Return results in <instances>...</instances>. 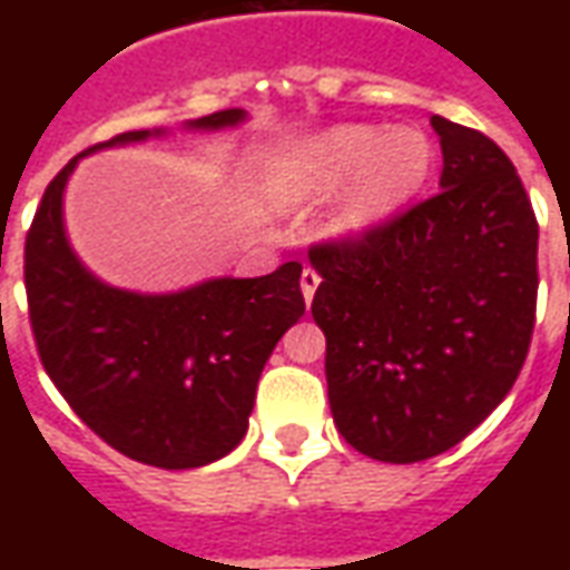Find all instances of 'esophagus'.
<instances>
[{
  "instance_id": "34e87169",
  "label": "esophagus",
  "mask_w": 570,
  "mask_h": 570,
  "mask_svg": "<svg viewBox=\"0 0 570 570\" xmlns=\"http://www.w3.org/2000/svg\"><path fill=\"white\" fill-rule=\"evenodd\" d=\"M298 286H302V296H305V302L311 305V298H314L317 286H321V274L314 272V268H305V272H302V281H298Z\"/></svg>"
}]
</instances>
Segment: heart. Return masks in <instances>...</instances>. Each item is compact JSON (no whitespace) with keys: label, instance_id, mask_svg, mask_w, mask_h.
<instances>
[{"label":"heart","instance_id":"1","mask_svg":"<svg viewBox=\"0 0 570 570\" xmlns=\"http://www.w3.org/2000/svg\"><path fill=\"white\" fill-rule=\"evenodd\" d=\"M436 164L433 140L412 125H335L286 146L268 167V195L286 213L338 195L330 216L335 237H357L387 223L428 186Z\"/></svg>","mask_w":570,"mask_h":570}]
</instances>
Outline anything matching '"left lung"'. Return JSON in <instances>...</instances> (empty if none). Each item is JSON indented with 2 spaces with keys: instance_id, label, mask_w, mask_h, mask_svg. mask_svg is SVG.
I'll use <instances>...</instances> for the list:
<instances>
[{
  "instance_id": "left-lung-1",
  "label": "left lung",
  "mask_w": 570,
  "mask_h": 570,
  "mask_svg": "<svg viewBox=\"0 0 570 570\" xmlns=\"http://www.w3.org/2000/svg\"><path fill=\"white\" fill-rule=\"evenodd\" d=\"M440 191L308 253L338 433L384 464L449 452L510 394L538 305V219L513 161L433 116Z\"/></svg>"
}]
</instances>
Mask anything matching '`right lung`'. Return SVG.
Returning a JSON list of instances; mask_svg holds the SVG:
<instances>
[{"instance_id":"1","label":"right lung","mask_w":570,"mask_h":570,"mask_svg":"<svg viewBox=\"0 0 570 570\" xmlns=\"http://www.w3.org/2000/svg\"><path fill=\"white\" fill-rule=\"evenodd\" d=\"M244 121V109H223L186 121V130ZM164 134H118L51 179L27 235L23 281L42 366L76 415L140 464L191 470L244 440L262 370L305 314V298L298 262L265 277H210L176 293L118 289L85 268L63 225L76 164L97 149Z\"/></svg>"}]
</instances>
